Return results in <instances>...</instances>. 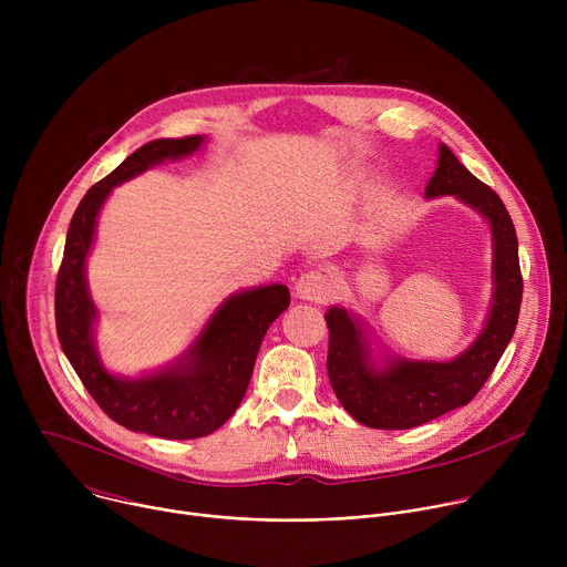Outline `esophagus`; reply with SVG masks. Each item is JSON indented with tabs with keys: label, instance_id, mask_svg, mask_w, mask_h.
I'll use <instances>...</instances> for the list:
<instances>
[{
	"label": "esophagus",
	"instance_id": "1",
	"mask_svg": "<svg viewBox=\"0 0 567 567\" xmlns=\"http://www.w3.org/2000/svg\"><path fill=\"white\" fill-rule=\"evenodd\" d=\"M334 293V280L326 271H307L296 280V296L311 302H326Z\"/></svg>",
	"mask_w": 567,
	"mask_h": 567
}]
</instances>
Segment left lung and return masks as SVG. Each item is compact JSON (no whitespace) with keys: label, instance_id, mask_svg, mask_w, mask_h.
I'll return each mask as SVG.
<instances>
[{"label":"left lung","instance_id":"left-lung-1","mask_svg":"<svg viewBox=\"0 0 567 567\" xmlns=\"http://www.w3.org/2000/svg\"><path fill=\"white\" fill-rule=\"evenodd\" d=\"M453 195L480 213L492 230V305L475 341L449 361H420L396 354H372L365 322L346 307H330L328 374L341 406L363 426L415 429L455 411L477 394L507 350L520 311L523 278L518 239L503 199L475 179L457 156L440 143L437 168L424 197Z\"/></svg>","mask_w":567,"mask_h":567}]
</instances>
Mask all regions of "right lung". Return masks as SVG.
<instances>
[{
  "label": "right lung",
  "instance_id": "right-lung-1",
  "mask_svg": "<svg viewBox=\"0 0 567 567\" xmlns=\"http://www.w3.org/2000/svg\"><path fill=\"white\" fill-rule=\"evenodd\" d=\"M206 136L156 138L132 152L78 204L55 282V328L62 352L99 406L121 426L164 440H195L217 431L245 396L271 322L289 307L285 285L230 293L206 320L188 350L166 368L123 377L105 368L94 326L99 309L87 285V258L110 193L164 161L195 154Z\"/></svg>",
  "mask_w": 567,
  "mask_h": 567
}]
</instances>
